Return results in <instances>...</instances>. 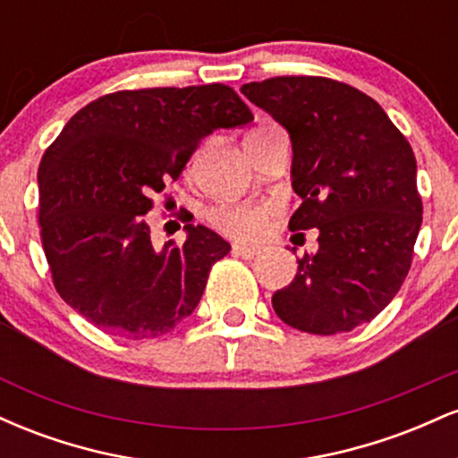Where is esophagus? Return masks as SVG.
<instances>
[{"label": "esophagus", "instance_id": "obj_1", "mask_svg": "<svg viewBox=\"0 0 458 458\" xmlns=\"http://www.w3.org/2000/svg\"><path fill=\"white\" fill-rule=\"evenodd\" d=\"M233 254L241 256V259L245 260H251L260 254V250L259 247H250V245H233Z\"/></svg>", "mask_w": 458, "mask_h": 458}]
</instances>
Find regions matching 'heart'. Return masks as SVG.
<instances>
[{"mask_svg":"<svg viewBox=\"0 0 458 458\" xmlns=\"http://www.w3.org/2000/svg\"><path fill=\"white\" fill-rule=\"evenodd\" d=\"M273 213L271 204H259V202H239L230 204V207L217 208L211 215L213 224L225 234L236 236V239L254 241L265 234L267 224Z\"/></svg>","mask_w":458,"mask_h":458,"instance_id":"heart-1","label":"heart"}]
</instances>
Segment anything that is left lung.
Listing matches in <instances>:
<instances>
[{
  "label": "left lung",
  "mask_w": 458,
  "mask_h": 458,
  "mask_svg": "<svg viewBox=\"0 0 458 458\" xmlns=\"http://www.w3.org/2000/svg\"><path fill=\"white\" fill-rule=\"evenodd\" d=\"M291 135V230H318V251L273 295L284 323L331 335L370 323L401 291L422 225L415 155L375 98L325 77L241 88Z\"/></svg>",
  "instance_id": "8db88e82"
}]
</instances>
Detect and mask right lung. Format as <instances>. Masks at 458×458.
Instances as JSON below:
<instances>
[{
    "label": "right lung",
    "instance_id": "1",
    "mask_svg": "<svg viewBox=\"0 0 458 458\" xmlns=\"http://www.w3.org/2000/svg\"><path fill=\"white\" fill-rule=\"evenodd\" d=\"M254 120L224 83L105 94L79 109L38 167V219L60 297L105 334L148 340L196 310L230 243L187 224L157 250L144 215L207 135Z\"/></svg>",
    "mask_w": 458,
    "mask_h": 458
}]
</instances>
